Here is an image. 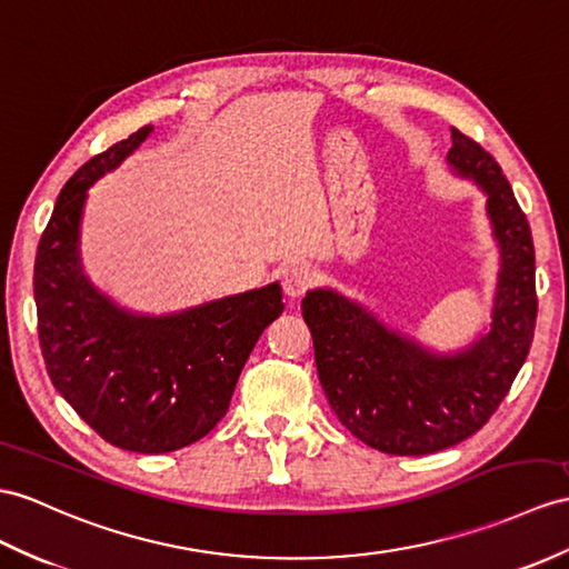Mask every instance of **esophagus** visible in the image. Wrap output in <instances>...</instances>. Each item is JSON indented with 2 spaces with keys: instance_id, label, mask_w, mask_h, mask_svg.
I'll return each mask as SVG.
<instances>
[{
  "instance_id": "1",
  "label": "esophagus",
  "mask_w": 569,
  "mask_h": 569,
  "mask_svg": "<svg viewBox=\"0 0 569 569\" xmlns=\"http://www.w3.org/2000/svg\"><path fill=\"white\" fill-rule=\"evenodd\" d=\"M311 284V277L309 272L303 270L301 266H289L284 270V277H282V289L287 299H299L303 292H307Z\"/></svg>"
}]
</instances>
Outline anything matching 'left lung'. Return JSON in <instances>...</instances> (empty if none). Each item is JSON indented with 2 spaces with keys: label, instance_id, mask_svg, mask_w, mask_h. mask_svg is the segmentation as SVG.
<instances>
[{
  "label": "left lung",
  "instance_id": "1",
  "mask_svg": "<svg viewBox=\"0 0 569 569\" xmlns=\"http://www.w3.org/2000/svg\"><path fill=\"white\" fill-rule=\"evenodd\" d=\"M449 169L485 196L500 253L490 326L456 352H435L332 287L301 301L330 408L367 447L422 456L476 435L502 403L536 326V258L526 214L497 161L451 128Z\"/></svg>",
  "mask_w": 569,
  "mask_h": 569
}]
</instances>
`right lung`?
I'll list each match as a JSON object with an SVG mask.
<instances>
[{"label":"right lung","instance_id":"obj_1","mask_svg":"<svg viewBox=\"0 0 569 569\" xmlns=\"http://www.w3.org/2000/svg\"><path fill=\"white\" fill-rule=\"evenodd\" d=\"M151 130H137L67 180L33 270L52 386L106 441L137 453L183 449L210 432L262 330L284 311L280 282L157 316L120 307L89 280L79 248L87 192Z\"/></svg>","mask_w":569,"mask_h":569}]
</instances>
